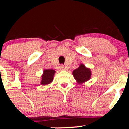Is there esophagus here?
Masks as SVG:
<instances>
[{
	"instance_id": "1",
	"label": "esophagus",
	"mask_w": 129,
	"mask_h": 129,
	"mask_svg": "<svg viewBox=\"0 0 129 129\" xmlns=\"http://www.w3.org/2000/svg\"><path fill=\"white\" fill-rule=\"evenodd\" d=\"M59 69L60 71H63V70H66V68L65 67L61 66L59 67Z\"/></svg>"
}]
</instances>
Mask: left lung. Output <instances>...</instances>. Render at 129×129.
Instances as JSON below:
<instances>
[{
	"label": "left lung",
	"mask_w": 129,
	"mask_h": 129,
	"mask_svg": "<svg viewBox=\"0 0 129 129\" xmlns=\"http://www.w3.org/2000/svg\"><path fill=\"white\" fill-rule=\"evenodd\" d=\"M74 78L78 84H82L91 79V71L83 63H80L79 67L73 71Z\"/></svg>",
	"instance_id": "left-lung-1"
}]
</instances>
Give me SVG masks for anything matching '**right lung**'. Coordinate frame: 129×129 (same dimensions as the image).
I'll use <instances>...</instances> for the list:
<instances>
[{
	"mask_svg": "<svg viewBox=\"0 0 129 129\" xmlns=\"http://www.w3.org/2000/svg\"><path fill=\"white\" fill-rule=\"evenodd\" d=\"M56 71L52 69H44L41 76V84L43 85H48L51 84L53 81L54 75Z\"/></svg>",
	"mask_w": 129,
	"mask_h": 129,
	"instance_id": "add662e5",
	"label": "right lung"
}]
</instances>
